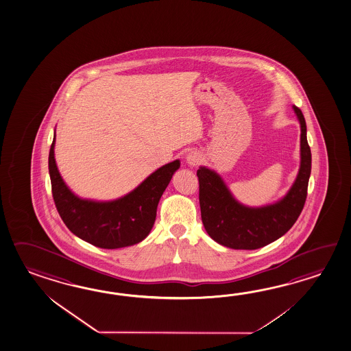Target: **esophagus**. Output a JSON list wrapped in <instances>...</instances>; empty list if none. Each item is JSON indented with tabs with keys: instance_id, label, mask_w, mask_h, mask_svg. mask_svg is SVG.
<instances>
[{
	"instance_id": "34e87169",
	"label": "esophagus",
	"mask_w": 351,
	"mask_h": 351,
	"mask_svg": "<svg viewBox=\"0 0 351 351\" xmlns=\"http://www.w3.org/2000/svg\"><path fill=\"white\" fill-rule=\"evenodd\" d=\"M186 162L191 166H196L201 162V155L197 151H191L189 152L186 156Z\"/></svg>"
}]
</instances>
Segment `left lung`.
Here are the masks:
<instances>
[{"mask_svg": "<svg viewBox=\"0 0 351 351\" xmlns=\"http://www.w3.org/2000/svg\"><path fill=\"white\" fill-rule=\"evenodd\" d=\"M293 110L301 125V165L298 179L282 200L265 208H246L231 196L214 171L200 167L196 172L201 220L216 243L237 250L260 249L287 234L300 216L308 196L311 151L305 117L300 108Z\"/></svg>", "mask_w": 351, "mask_h": 351, "instance_id": "8db88e82", "label": "left lung"}]
</instances>
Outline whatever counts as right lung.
<instances>
[{"label":"right lung","instance_id":"obj_1","mask_svg":"<svg viewBox=\"0 0 351 351\" xmlns=\"http://www.w3.org/2000/svg\"><path fill=\"white\" fill-rule=\"evenodd\" d=\"M55 137L49 155L51 190L58 214L76 237L102 249H120L143 241L156 219L160 197L180 161L165 165L151 173L140 186L119 200H81L67 189L53 158Z\"/></svg>","mask_w":351,"mask_h":351}]
</instances>
